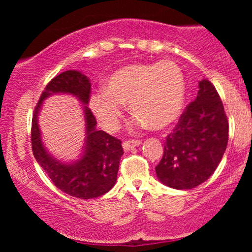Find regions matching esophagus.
I'll return each mask as SVG.
<instances>
[{"label":"esophagus","mask_w":252,"mask_h":252,"mask_svg":"<svg viewBox=\"0 0 252 252\" xmlns=\"http://www.w3.org/2000/svg\"><path fill=\"white\" fill-rule=\"evenodd\" d=\"M141 144V141L138 140H130V141H124L123 142V149L126 150V152H128L131 148H134V147H137Z\"/></svg>","instance_id":"obj_1"}]
</instances>
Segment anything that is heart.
Listing matches in <instances>:
<instances>
[{
    "mask_svg": "<svg viewBox=\"0 0 252 252\" xmlns=\"http://www.w3.org/2000/svg\"><path fill=\"white\" fill-rule=\"evenodd\" d=\"M103 91L90 98V106L106 131L120 126L124 106L135 114L134 129L150 126L162 130L174 124L184 111L186 79L175 63H130L112 72Z\"/></svg>",
    "mask_w": 252,
    "mask_h": 252,
    "instance_id": "obj_1",
    "label": "heart"
}]
</instances>
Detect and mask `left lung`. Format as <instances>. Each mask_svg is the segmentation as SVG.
Returning <instances> with one entry per match:
<instances>
[{
  "label": "left lung",
  "mask_w": 252,
  "mask_h": 252,
  "mask_svg": "<svg viewBox=\"0 0 252 252\" xmlns=\"http://www.w3.org/2000/svg\"><path fill=\"white\" fill-rule=\"evenodd\" d=\"M228 140L224 105L212 83L199 82L198 96L167 136L155 167L158 180L175 189H192L215 173Z\"/></svg>",
  "instance_id": "1"
}]
</instances>
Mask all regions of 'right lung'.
I'll use <instances>...</instances> for the list:
<instances>
[{"label":"right lung","instance_id":"add662e5","mask_svg":"<svg viewBox=\"0 0 252 252\" xmlns=\"http://www.w3.org/2000/svg\"><path fill=\"white\" fill-rule=\"evenodd\" d=\"M91 84L79 71H65L46 85L32 120V150L37 163L60 190L79 199H92L108 193L117 180L118 167L123 155L122 142L103 130L96 129V117L86 104L90 100ZM54 93L76 95L84 104L87 140L83 156L73 164L58 161L43 147L37 124L42 102Z\"/></svg>","mask_w":252,"mask_h":252}]
</instances>
